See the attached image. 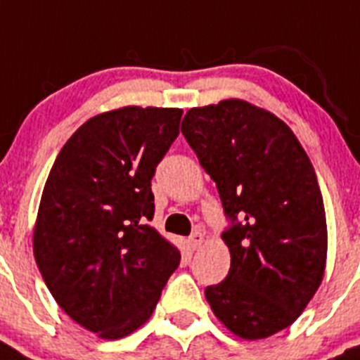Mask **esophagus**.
I'll return each instance as SVG.
<instances>
[{"label": "esophagus", "instance_id": "esophagus-1", "mask_svg": "<svg viewBox=\"0 0 360 360\" xmlns=\"http://www.w3.org/2000/svg\"><path fill=\"white\" fill-rule=\"evenodd\" d=\"M188 243H190V248H192V250L201 248V245L205 243V236H202L201 232L192 233V236H190V239H188Z\"/></svg>", "mask_w": 360, "mask_h": 360}]
</instances>
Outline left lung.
<instances>
[{
  "label": "left lung",
  "instance_id": "8db88e82",
  "mask_svg": "<svg viewBox=\"0 0 360 360\" xmlns=\"http://www.w3.org/2000/svg\"><path fill=\"white\" fill-rule=\"evenodd\" d=\"M181 132L232 219L221 236L230 271L206 301L233 335L266 339L295 323L324 277L326 212L310 158L283 120L243 99L190 108Z\"/></svg>",
  "mask_w": 360,
  "mask_h": 360
}]
</instances>
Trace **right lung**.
I'll return each mask as SVG.
<instances>
[{
  "instance_id": "add662e5",
  "label": "right lung",
  "mask_w": 360,
  "mask_h": 360,
  "mask_svg": "<svg viewBox=\"0 0 360 360\" xmlns=\"http://www.w3.org/2000/svg\"><path fill=\"white\" fill-rule=\"evenodd\" d=\"M181 108L123 106L94 115L50 168L32 233L37 268L61 310L101 339L143 326L179 266L148 221L152 177L179 134Z\"/></svg>"
}]
</instances>
